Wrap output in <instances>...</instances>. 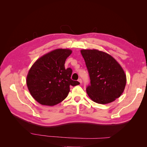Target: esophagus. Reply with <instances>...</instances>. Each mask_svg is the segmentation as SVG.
I'll return each instance as SVG.
<instances>
[{
    "label": "esophagus",
    "mask_w": 147,
    "mask_h": 147,
    "mask_svg": "<svg viewBox=\"0 0 147 147\" xmlns=\"http://www.w3.org/2000/svg\"><path fill=\"white\" fill-rule=\"evenodd\" d=\"M78 81L80 82V83L82 84V80L81 78H79V79L78 80Z\"/></svg>",
    "instance_id": "34e87169"
}]
</instances>
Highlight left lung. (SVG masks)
<instances>
[{
  "label": "left lung",
  "mask_w": 147,
  "mask_h": 147,
  "mask_svg": "<svg viewBox=\"0 0 147 147\" xmlns=\"http://www.w3.org/2000/svg\"><path fill=\"white\" fill-rule=\"evenodd\" d=\"M81 53L90 77L86 92L96 103L109 104L122 94L126 83L123 69L112 56L97 50H82Z\"/></svg>",
  "instance_id": "obj_1"
}]
</instances>
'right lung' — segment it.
Listing matches in <instances>:
<instances>
[{
    "instance_id": "add662e5",
    "label": "right lung",
    "mask_w": 147,
    "mask_h": 147,
    "mask_svg": "<svg viewBox=\"0 0 147 147\" xmlns=\"http://www.w3.org/2000/svg\"><path fill=\"white\" fill-rule=\"evenodd\" d=\"M72 51L57 49L37 59L30 69L26 83L30 94L38 103L53 106L64 100L70 86L80 84L70 78L72 69H65V61Z\"/></svg>"
}]
</instances>
